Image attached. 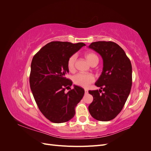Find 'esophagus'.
Listing matches in <instances>:
<instances>
[{
	"mask_svg": "<svg viewBox=\"0 0 151 151\" xmlns=\"http://www.w3.org/2000/svg\"><path fill=\"white\" fill-rule=\"evenodd\" d=\"M84 91H85V93H86V94H88V89H84Z\"/></svg>",
	"mask_w": 151,
	"mask_h": 151,
	"instance_id": "1",
	"label": "esophagus"
}]
</instances>
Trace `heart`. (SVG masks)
I'll return each instance as SVG.
<instances>
[{
    "instance_id": "1",
    "label": "heart",
    "mask_w": 151,
    "mask_h": 151,
    "mask_svg": "<svg viewBox=\"0 0 151 151\" xmlns=\"http://www.w3.org/2000/svg\"><path fill=\"white\" fill-rule=\"evenodd\" d=\"M85 57L87 60L90 63H92L96 59L98 58L96 55L93 53L89 52L85 54ZM76 60V56L73 55L69 58L67 62V67L70 70H74L75 66V62ZM73 81L75 84L83 88H88V87L94 81V77L91 74H86V73H78L73 77Z\"/></svg>"
}]
</instances>
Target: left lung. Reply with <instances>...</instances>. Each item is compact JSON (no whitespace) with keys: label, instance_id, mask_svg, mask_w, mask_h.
<instances>
[{"label":"left lung","instance_id":"left-lung-1","mask_svg":"<svg viewBox=\"0 0 151 151\" xmlns=\"http://www.w3.org/2000/svg\"><path fill=\"white\" fill-rule=\"evenodd\" d=\"M88 47L98 53L103 60L102 73L95 83L103 93L101 89L89 91L93 96L89 111L96 120L109 121L122 111L130 93L131 62L124 50L113 42H93Z\"/></svg>","mask_w":151,"mask_h":151}]
</instances>
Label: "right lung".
<instances>
[{"label": "right lung", "mask_w": 151, "mask_h": 151, "mask_svg": "<svg viewBox=\"0 0 151 151\" xmlns=\"http://www.w3.org/2000/svg\"><path fill=\"white\" fill-rule=\"evenodd\" d=\"M83 43L52 42L40 49L31 64L29 84L35 101L43 115L57 123L68 122L75 115V108L83 98L84 89L79 86L65 92L72 82L66 79L68 58Z\"/></svg>", "instance_id": "right-lung-1"}]
</instances>
